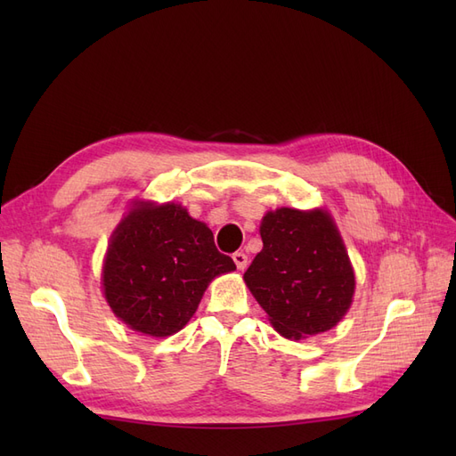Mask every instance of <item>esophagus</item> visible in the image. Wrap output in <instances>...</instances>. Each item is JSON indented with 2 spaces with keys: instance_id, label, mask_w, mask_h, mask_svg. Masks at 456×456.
<instances>
[{
  "instance_id": "obj_1",
  "label": "esophagus",
  "mask_w": 456,
  "mask_h": 456,
  "mask_svg": "<svg viewBox=\"0 0 456 456\" xmlns=\"http://www.w3.org/2000/svg\"><path fill=\"white\" fill-rule=\"evenodd\" d=\"M232 258H233V262H236L238 270H241V272L247 268V262H249V258H247V255H245V253H241V251L233 253V255H232Z\"/></svg>"
}]
</instances>
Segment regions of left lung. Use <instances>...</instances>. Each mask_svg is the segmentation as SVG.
Returning a JSON list of instances; mask_svg holds the SVG:
<instances>
[{"label": "left lung", "instance_id": "obj_1", "mask_svg": "<svg viewBox=\"0 0 456 456\" xmlns=\"http://www.w3.org/2000/svg\"><path fill=\"white\" fill-rule=\"evenodd\" d=\"M262 251L243 280L285 338L335 327L352 305L355 280L340 233L325 211L281 207L260 224Z\"/></svg>", "mask_w": 456, "mask_h": 456}]
</instances>
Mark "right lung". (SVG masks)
Here are the masks:
<instances>
[{
  "mask_svg": "<svg viewBox=\"0 0 456 456\" xmlns=\"http://www.w3.org/2000/svg\"><path fill=\"white\" fill-rule=\"evenodd\" d=\"M233 268L216 249L213 232L181 205L141 203L108 247L104 297L131 329L169 337L196 314L209 281Z\"/></svg>",
  "mask_w": 456,
  "mask_h": 456,
  "instance_id": "1",
  "label": "right lung"
}]
</instances>
